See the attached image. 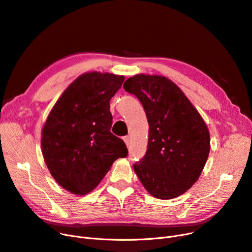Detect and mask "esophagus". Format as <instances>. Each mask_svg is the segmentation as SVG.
<instances>
[{"label": "esophagus", "instance_id": "1", "mask_svg": "<svg viewBox=\"0 0 252 252\" xmlns=\"http://www.w3.org/2000/svg\"><path fill=\"white\" fill-rule=\"evenodd\" d=\"M123 139H124V141H125L126 146H128V144H129V137H128V136H126V137H124Z\"/></svg>", "mask_w": 252, "mask_h": 252}]
</instances>
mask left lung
Returning <instances> with one entry per match:
<instances>
[{"instance_id":"obj_1","label":"left lung","mask_w":252,"mask_h":252,"mask_svg":"<svg viewBox=\"0 0 252 252\" xmlns=\"http://www.w3.org/2000/svg\"><path fill=\"white\" fill-rule=\"evenodd\" d=\"M126 92L142 103L149 124L145 156L134 164L144 188L158 199H173L199 179L210 150L203 118L183 91L165 76L140 73Z\"/></svg>"}]
</instances>
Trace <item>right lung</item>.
Listing matches in <instances>:
<instances>
[{
  "label": "right lung",
  "mask_w": 252,
  "mask_h": 252,
  "mask_svg": "<svg viewBox=\"0 0 252 252\" xmlns=\"http://www.w3.org/2000/svg\"><path fill=\"white\" fill-rule=\"evenodd\" d=\"M124 75H79L51 109L42 129V153L58 185L75 195L94 190L112 163L126 157L125 142L111 131L110 99Z\"/></svg>",
  "instance_id": "add662e5"
}]
</instances>
